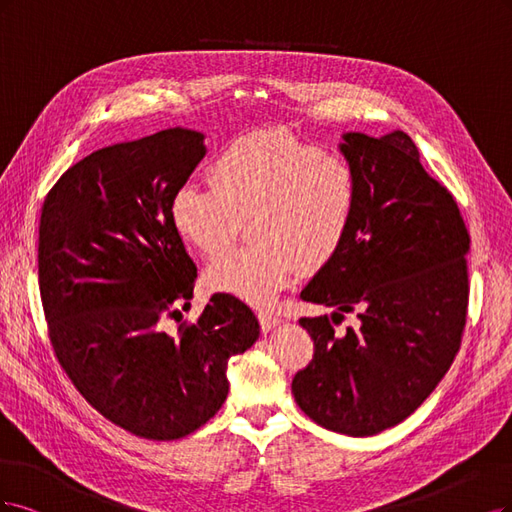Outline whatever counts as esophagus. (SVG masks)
Here are the masks:
<instances>
[{
  "instance_id": "esophagus-1",
  "label": "esophagus",
  "mask_w": 512,
  "mask_h": 512,
  "mask_svg": "<svg viewBox=\"0 0 512 512\" xmlns=\"http://www.w3.org/2000/svg\"><path fill=\"white\" fill-rule=\"evenodd\" d=\"M257 319H259V325H261L263 332H270V329H274L280 323V317L274 315L272 310H259Z\"/></svg>"
}]
</instances>
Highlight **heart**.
<instances>
[{"label": "heart", "mask_w": 512, "mask_h": 512, "mask_svg": "<svg viewBox=\"0 0 512 512\" xmlns=\"http://www.w3.org/2000/svg\"><path fill=\"white\" fill-rule=\"evenodd\" d=\"M361 178L349 159L293 138L251 131L229 142L210 166V185L185 183L170 202L176 234L204 257L219 255L249 221L253 246L214 259L206 287L268 306L295 270H319L349 238Z\"/></svg>", "instance_id": "b5f03b06"}]
</instances>
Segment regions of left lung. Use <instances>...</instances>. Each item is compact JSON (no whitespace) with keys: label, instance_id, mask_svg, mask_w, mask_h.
<instances>
[{"label":"left lung","instance_id":"obj_1","mask_svg":"<svg viewBox=\"0 0 512 512\" xmlns=\"http://www.w3.org/2000/svg\"><path fill=\"white\" fill-rule=\"evenodd\" d=\"M340 151L359 172L361 200L340 253L300 295L336 312L300 319L315 355L291 391L327 430L374 436L412 415L453 364L468 315L470 234L404 131L344 134ZM344 311L358 323L336 333Z\"/></svg>","mask_w":512,"mask_h":512}]
</instances>
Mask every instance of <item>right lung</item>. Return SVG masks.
I'll return each mask as SVG.
<instances>
[{
    "label": "right lung",
    "instance_id": "add662e5",
    "mask_svg": "<svg viewBox=\"0 0 512 512\" xmlns=\"http://www.w3.org/2000/svg\"><path fill=\"white\" fill-rule=\"evenodd\" d=\"M204 155L183 127L112 144L65 170L42 206L40 295L59 364L100 415L148 440L217 415L229 357L259 338L253 310L225 293L166 329L197 278L170 202Z\"/></svg>",
    "mask_w": 512,
    "mask_h": 512
}]
</instances>
